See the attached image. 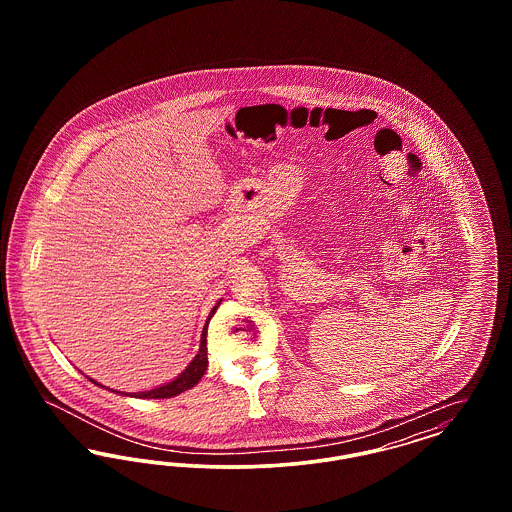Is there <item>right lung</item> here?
I'll return each mask as SVG.
<instances>
[{
  "label": "right lung",
  "mask_w": 512,
  "mask_h": 512,
  "mask_svg": "<svg viewBox=\"0 0 512 512\" xmlns=\"http://www.w3.org/2000/svg\"><path fill=\"white\" fill-rule=\"evenodd\" d=\"M220 301H222V299H219V303L211 309L209 317L205 320V326H203V332H201V341H199V351H197V355L192 359V363L186 366V368H184V370H182L174 380H171V382L161 384V386H157V388H153V390L126 393V391H117L111 390V388H105V386L98 384L96 380H92V378H88V376H86V378H88L92 384L99 386V388L115 391V393H121V395H126V397H138V399H165V397H174V395H178V393H182V391L194 388L195 384L203 378V374H205V370H207V365H209V361H207V326H209V320H211V317L217 313Z\"/></svg>",
  "instance_id": "1"
}]
</instances>
